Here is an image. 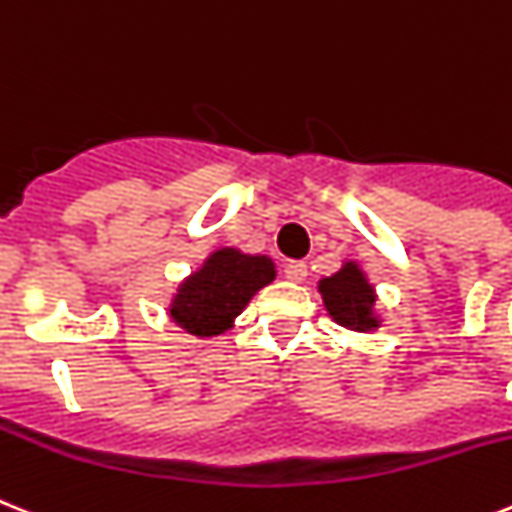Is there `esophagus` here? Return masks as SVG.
I'll return each instance as SVG.
<instances>
[{"instance_id": "34e87169", "label": "esophagus", "mask_w": 512, "mask_h": 512, "mask_svg": "<svg viewBox=\"0 0 512 512\" xmlns=\"http://www.w3.org/2000/svg\"><path fill=\"white\" fill-rule=\"evenodd\" d=\"M284 276L292 281V284H302L307 278V265L299 263V260H292V263L284 265Z\"/></svg>"}]
</instances>
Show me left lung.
I'll return each instance as SVG.
<instances>
[{
  "instance_id": "1",
  "label": "left lung",
  "mask_w": 512,
  "mask_h": 512,
  "mask_svg": "<svg viewBox=\"0 0 512 512\" xmlns=\"http://www.w3.org/2000/svg\"><path fill=\"white\" fill-rule=\"evenodd\" d=\"M318 294L323 299L328 318L336 326L373 334L381 328L384 318L378 310V294L365 268L357 260H342V268L318 281Z\"/></svg>"
}]
</instances>
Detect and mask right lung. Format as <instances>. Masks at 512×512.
<instances>
[{
    "label": "right lung",
    "mask_w": 512,
    "mask_h": 512,
    "mask_svg": "<svg viewBox=\"0 0 512 512\" xmlns=\"http://www.w3.org/2000/svg\"><path fill=\"white\" fill-rule=\"evenodd\" d=\"M276 278L268 255L218 247L176 286L168 318L197 339H213L234 328L249 299Z\"/></svg>",
    "instance_id": "1"
}]
</instances>
